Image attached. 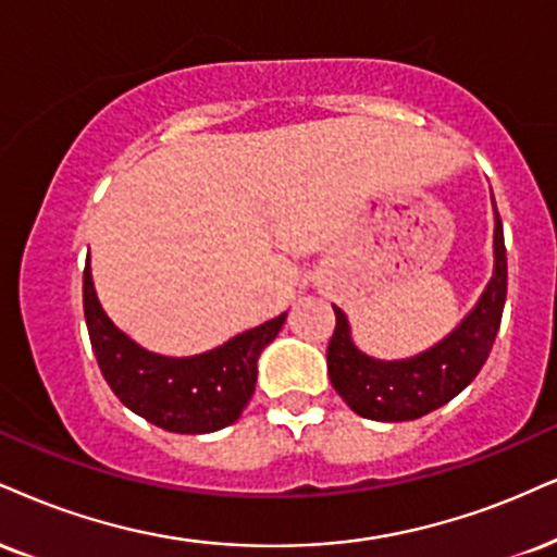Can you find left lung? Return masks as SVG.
Segmentation results:
<instances>
[{
  "mask_svg": "<svg viewBox=\"0 0 557 557\" xmlns=\"http://www.w3.org/2000/svg\"><path fill=\"white\" fill-rule=\"evenodd\" d=\"M493 276L462 322L410 359L384 361L359 351L346 312L335 310V333L327 343V374L348 408L369 421H413L442 408L475 380L493 341L506 301L504 224L493 203Z\"/></svg>",
  "mask_w": 557,
  "mask_h": 557,
  "instance_id": "obj_1",
  "label": "left lung"
}]
</instances>
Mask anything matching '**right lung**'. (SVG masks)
Listing matches in <instances>:
<instances>
[{"label": "right lung", "instance_id": "1", "mask_svg": "<svg viewBox=\"0 0 557 557\" xmlns=\"http://www.w3.org/2000/svg\"><path fill=\"white\" fill-rule=\"evenodd\" d=\"M89 343L115 397L173 434H211L243 416L258 382V359L286 322L278 318L196 356H162L119 331L102 310L89 260L82 281Z\"/></svg>", "mask_w": 557, "mask_h": 557}]
</instances>
